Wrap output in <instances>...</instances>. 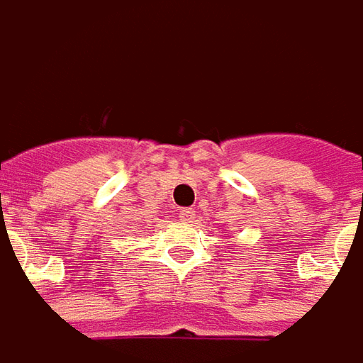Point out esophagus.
Returning a JSON list of instances; mask_svg holds the SVG:
<instances>
[{
    "instance_id": "1",
    "label": "esophagus",
    "mask_w": 363,
    "mask_h": 363,
    "mask_svg": "<svg viewBox=\"0 0 363 363\" xmlns=\"http://www.w3.org/2000/svg\"><path fill=\"white\" fill-rule=\"evenodd\" d=\"M179 219H181L182 223H193L194 211L193 208H181V211H179Z\"/></svg>"
}]
</instances>
